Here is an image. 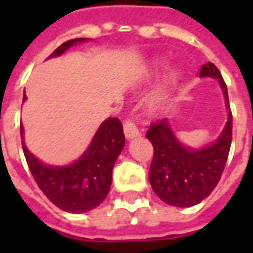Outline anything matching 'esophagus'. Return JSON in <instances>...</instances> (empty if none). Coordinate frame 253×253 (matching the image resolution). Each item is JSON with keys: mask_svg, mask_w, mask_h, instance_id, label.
Masks as SVG:
<instances>
[{"mask_svg": "<svg viewBox=\"0 0 253 253\" xmlns=\"http://www.w3.org/2000/svg\"><path fill=\"white\" fill-rule=\"evenodd\" d=\"M123 130H125V135H126L127 139H131V138L137 137L138 134H139L137 125L131 119H126L125 121V123H123Z\"/></svg>", "mask_w": 253, "mask_h": 253, "instance_id": "1", "label": "esophagus"}]
</instances>
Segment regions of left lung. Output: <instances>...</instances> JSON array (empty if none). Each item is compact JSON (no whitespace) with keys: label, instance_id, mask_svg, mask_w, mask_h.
<instances>
[{"label":"left lung","instance_id":"1","mask_svg":"<svg viewBox=\"0 0 253 253\" xmlns=\"http://www.w3.org/2000/svg\"><path fill=\"white\" fill-rule=\"evenodd\" d=\"M201 77L217 78L229 107L228 88L217 66L203 65ZM146 137L153 145V160L149 169L152 188L161 201L176 207H190L211 194L222 176L232 143V112L215 142L205 149L183 146L167 119L153 122Z\"/></svg>","mask_w":253,"mask_h":253}]
</instances>
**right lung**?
Returning a JSON list of instances; mask_svg holds the SVG:
<instances>
[{
  "instance_id": "1",
  "label": "right lung",
  "mask_w": 253,
  "mask_h": 253,
  "mask_svg": "<svg viewBox=\"0 0 253 253\" xmlns=\"http://www.w3.org/2000/svg\"><path fill=\"white\" fill-rule=\"evenodd\" d=\"M84 39L62 43L51 57H58ZM27 99L24 94L23 101ZM23 126H20L21 143L27 164L38 187L50 201L67 212H85L104 201L111 188L112 168L125 146V134L118 118H108L101 123L86 152L66 167H47L28 152L23 142Z\"/></svg>"
}]
</instances>
